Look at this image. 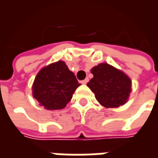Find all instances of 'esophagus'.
Returning a JSON list of instances; mask_svg holds the SVG:
<instances>
[{
  "label": "esophagus",
  "instance_id": "34e87169",
  "mask_svg": "<svg viewBox=\"0 0 158 158\" xmlns=\"http://www.w3.org/2000/svg\"><path fill=\"white\" fill-rule=\"evenodd\" d=\"M88 81H89V79H84V80H82V81H81V83H82L83 85H86V84L88 83Z\"/></svg>",
  "mask_w": 158,
  "mask_h": 158
}]
</instances>
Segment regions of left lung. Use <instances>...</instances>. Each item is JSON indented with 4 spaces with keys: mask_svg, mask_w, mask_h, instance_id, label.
I'll list each match as a JSON object with an SVG mask.
<instances>
[{
    "mask_svg": "<svg viewBox=\"0 0 158 158\" xmlns=\"http://www.w3.org/2000/svg\"><path fill=\"white\" fill-rule=\"evenodd\" d=\"M92 79L87 86L95 93L96 100L105 107L123 105L131 91V80L125 73L107 63H101L91 69Z\"/></svg>",
    "mask_w": 158,
    "mask_h": 158,
    "instance_id": "obj_1",
    "label": "left lung"
}]
</instances>
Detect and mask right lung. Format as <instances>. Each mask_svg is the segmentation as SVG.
Returning <instances> with one entry per match:
<instances>
[{
	"label": "right lung",
	"instance_id": "obj_1",
	"mask_svg": "<svg viewBox=\"0 0 158 158\" xmlns=\"http://www.w3.org/2000/svg\"><path fill=\"white\" fill-rule=\"evenodd\" d=\"M79 85L65 62L58 61L40 71L33 85V96L45 109H62Z\"/></svg>",
	"mask_w": 158,
	"mask_h": 158
}]
</instances>
